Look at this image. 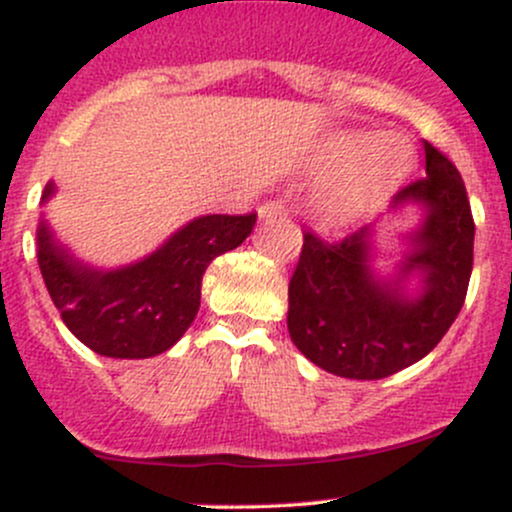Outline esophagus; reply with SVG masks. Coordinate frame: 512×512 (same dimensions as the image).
Here are the masks:
<instances>
[{
    "mask_svg": "<svg viewBox=\"0 0 512 512\" xmlns=\"http://www.w3.org/2000/svg\"><path fill=\"white\" fill-rule=\"evenodd\" d=\"M257 214H260V219H276V216L286 214V207L284 202H279V199H269V202H264L262 207L257 209Z\"/></svg>",
    "mask_w": 512,
    "mask_h": 512,
    "instance_id": "esophagus-1",
    "label": "esophagus"
}]
</instances>
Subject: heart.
<instances>
[{"mask_svg":"<svg viewBox=\"0 0 512 512\" xmlns=\"http://www.w3.org/2000/svg\"><path fill=\"white\" fill-rule=\"evenodd\" d=\"M416 156L407 139L344 134L327 151V168L339 173L320 192L317 207L330 223H349L385 202L414 168Z\"/></svg>","mask_w":512,"mask_h":512,"instance_id":"obj_1","label":"heart"}]
</instances>
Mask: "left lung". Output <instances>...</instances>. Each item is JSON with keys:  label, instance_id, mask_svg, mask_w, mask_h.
Instances as JSON below:
<instances>
[{"label": "left lung", "instance_id": "8db88e82", "mask_svg": "<svg viewBox=\"0 0 512 512\" xmlns=\"http://www.w3.org/2000/svg\"><path fill=\"white\" fill-rule=\"evenodd\" d=\"M424 154V178L404 185L390 204L426 211L402 262V279L421 272L416 296L370 269V226L339 240L303 233L286 322L298 351L339 378L380 380L421 361L462 310L474 262L472 209L455 163L428 142Z\"/></svg>", "mask_w": 512, "mask_h": 512}]
</instances>
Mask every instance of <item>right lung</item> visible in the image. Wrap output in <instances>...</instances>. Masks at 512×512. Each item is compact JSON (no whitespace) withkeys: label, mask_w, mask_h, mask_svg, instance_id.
I'll list each match as a JSON object with an SVG mask.
<instances>
[{"label":"right lung","mask_w":512,"mask_h":512,"mask_svg":"<svg viewBox=\"0 0 512 512\" xmlns=\"http://www.w3.org/2000/svg\"><path fill=\"white\" fill-rule=\"evenodd\" d=\"M52 195L55 182H48L43 202ZM255 221L257 214L199 216L144 260L103 272L76 260L40 219V274L64 325L88 349L108 358L158 356L197 317L209 264L236 250Z\"/></svg>","instance_id":"1"}]
</instances>
